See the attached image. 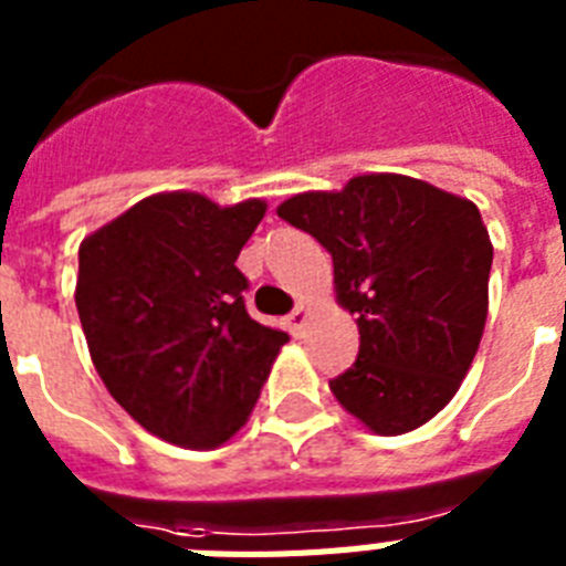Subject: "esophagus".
<instances>
[{"mask_svg":"<svg viewBox=\"0 0 566 566\" xmlns=\"http://www.w3.org/2000/svg\"><path fill=\"white\" fill-rule=\"evenodd\" d=\"M305 319H308V308H305V305H296V308L287 314L284 323H287V328H291V335H300L302 326H305Z\"/></svg>","mask_w":566,"mask_h":566,"instance_id":"1","label":"esophagus"}]
</instances>
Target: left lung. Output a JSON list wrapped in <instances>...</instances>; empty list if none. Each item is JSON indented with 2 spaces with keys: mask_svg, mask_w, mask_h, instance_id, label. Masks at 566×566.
<instances>
[{
  "mask_svg": "<svg viewBox=\"0 0 566 566\" xmlns=\"http://www.w3.org/2000/svg\"><path fill=\"white\" fill-rule=\"evenodd\" d=\"M279 217L326 247L337 302L358 314V358L328 381L376 434H405L455 396L482 340L493 247L470 199L373 172L300 193Z\"/></svg>",
  "mask_w": 566,
  "mask_h": 566,
  "instance_id": "8db88e82",
  "label": "left lung"
}]
</instances>
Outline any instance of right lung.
<instances>
[{
	"mask_svg": "<svg viewBox=\"0 0 566 566\" xmlns=\"http://www.w3.org/2000/svg\"><path fill=\"white\" fill-rule=\"evenodd\" d=\"M261 199L220 208L199 193H155L78 247L75 308L93 367L146 431L213 449L249 420L279 328L249 317L240 249Z\"/></svg>",
	"mask_w": 566,
	"mask_h": 566,
	"instance_id": "right-lung-1",
	"label": "right lung"
}]
</instances>
